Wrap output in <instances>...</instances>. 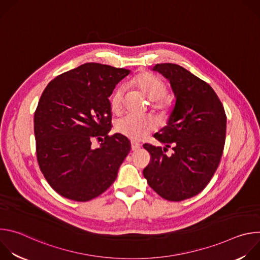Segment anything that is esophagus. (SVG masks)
Masks as SVG:
<instances>
[{
    "instance_id": "1",
    "label": "esophagus",
    "mask_w": 260,
    "mask_h": 260,
    "mask_svg": "<svg viewBox=\"0 0 260 260\" xmlns=\"http://www.w3.org/2000/svg\"><path fill=\"white\" fill-rule=\"evenodd\" d=\"M141 148V145L140 144H138V143H132V150L133 151H137V150H139Z\"/></svg>"
}]
</instances>
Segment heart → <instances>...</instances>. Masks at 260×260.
<instances>
[{
  "label": "heart",
  "mask_w": 260,
  "mask_h": 260,
  "mask_svg": "<svg viewBox=\"0 0 260 260\" xmlns=\"http://www.w3.org/2000/svg\"><path fill=\"white\" fill-rule=\"evenodd\" d=\"M133 85L140 89L144 95L150 100L153 108L161 113H167L170 109V102L164 96L167 94V86L165 82L154 74L141 73L137 75L133 81ZM124 96V88L117 87L110 99V105L112 112L117 114L122 109ZM156 128V121L153 117H136L127 115L120 118L115 123V129L121 136L132 140L141 141L148 134H150Z\"/></svg>",
  "instance_id": "b5f03b06"
}]
</instances>
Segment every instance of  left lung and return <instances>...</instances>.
I'll return each instance as SVG.
<instances>
[{
    "label": "left lung",
    "mask_w": 260,
    "mask_h": 260,
    "mask_svg": "<svg viewBox=\"0 0 260 260\" xmlns=\"http://www.w3.org/2000/svg\"><path fill=\"white\" fill-rule=\"evenodd\" d=\"M153 71L166 77L176 103L167 125L154 138L165 145L144 144L151 161L144 171L149 186L172 202L190 199L207 186L223 153L226 115L213 88L176 63H157ZM172 147L173 152H165Z\"/></svg>",
    "instance_id": "left-lung-1"
}]
</instances>
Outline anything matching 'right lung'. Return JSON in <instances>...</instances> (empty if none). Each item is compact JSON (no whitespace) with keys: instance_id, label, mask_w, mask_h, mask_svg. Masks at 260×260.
Segmentation results:
<instances>
[{"instance_id":"obj_1","label":"right lung","mask_w":260,"mask_h":260,"mask_svg":"<svg viewBox=\"0 0 260 260\" xmlns=\"http://www.w3.org/2000/svg\"><path fill=\"white\" fill-rule=\"evenodd\" d=\"M129 72L86 62L60 74L44 89L34 116L37 159L61 197L87 202L115 181L131 142L120 134L108 136L109 96ZM93 137L102 140L98 148L91 145Z\"/></svg>"}]
</instances>
